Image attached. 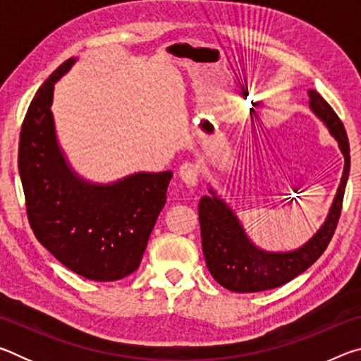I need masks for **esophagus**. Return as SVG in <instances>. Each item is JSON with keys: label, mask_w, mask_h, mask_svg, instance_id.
I'll list each match as a JSON object with an SVG mask.
<instances>
[{"label": "esophagus", "mask_w": 361, "mask_h": 361, "mask_svg": "<svg viewBox=\"0 0 361 361\" xmlns=\"http://www.w3.org/2000/svg\"><path fill=\"white\" fill-rule=\"evenodd\" d=\"M180 176L183 181L186 183V186L194 188L199 183V166L197 164L186 162L180 167Z\"/></svg>", "instance_id": "obj_1"}]
</instances>
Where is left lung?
I'll use <instances>...</instances> for the list:
<instances>
[{
  "label": "left lung",
  "instance_id": "8db88e82",
  "mask_svg": "<svg viewBox=\"0 0 361 361\" xmlns=\"http://www.w3.org/2000/svg\"><path fill=\"white\" fill-rule=\"evenodd\" d=\"M307 95L312 113L326 126L344 156V172L333 204L320 229L304 245L290 252H267L255 245L235 212L219 197L215 189L209 188L210 194L204 195L199 202L202 250L213 279L231 291L256 293L290 282L320 258L338 226L350 172L349 138L338 114L326 100L312 89L307 90Z\"/></svg>",
  "mask_w": 361,
  "mask_h": 361
}]
</instances>
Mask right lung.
Returning a JSON list of instances; mask_svg holds the SVG:
<instances>
[{
	"label": "right lung",
	"instance_id": "obj_1",
	"mask_svg": "<svg viewBox=\"0 0 361 361\" xmlns=\"http://www.w3.org/2000/svg\"><path fill=\"white\" fill-rule=\"evenodd\" d=\"M63 62L28 106L20 130L19 173L36 239L70 271L95 282L135 272L167 200L172 172H138L114 183L84 180L60 148L54 85L76 63Z\"/></svg>",
	"mask_w": 361,
	"mask_h": 361
}]
</instances>
